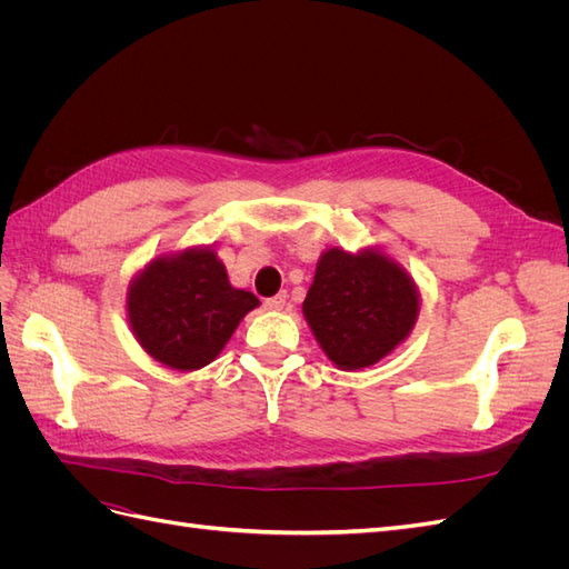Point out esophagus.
Returning a JSON list of instances; mask_svg holds the SVG:
<instances>
[{"label": "esophagus", "instance_id": "34e87169", "mask_svg": "<svg viewBox=\"0 0 569 569\" xmlns=\"http://www.w3.org/2000/svg\"><path fill=\"white\" fill-rule=\"evenodd\" d=\"M284 303H287V295L282 291V295L268 299V301H266V308H268V311H282Z\"/></svg>", "mask_w": 569, "mask_h": 569}]
</instances>
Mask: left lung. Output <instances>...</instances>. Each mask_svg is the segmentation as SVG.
<instances>
[{
  "mask_svg": "<svg viewBox=\"0 0 569 569\" xmlns=\"http://www.w3.org/2000/svg\"><path fill=\"white\" fill-rule=\"evenodd\" d=\"M420 316V289L382 249L322 251L303 301L320 349L341 370L370 368L408 339Z\"/></svg>",
  "mask_w": 569,
  "mask_h": 569,
  "instance_id": "1",
  "label": "left lung"
}]
</instances>
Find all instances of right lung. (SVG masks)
<instances>
[{"label":"right lung","instance_id":"obj_1","mask_svg":"<svg viewBox=\"0 0 569 569\" xmlns=\"http://www.w3.org/2000/svg\"><path fill=\"white\" fill-rule=\"evenodd\" d=\"M261 303L228 280L213 247L161 253L128 287V322L161 366L192 372L226 349L237 325Z\"/></svg>","mask_w":569,"mask_h":569}]
</instances>
